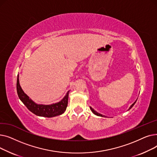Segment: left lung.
<instances>
[{"instance_id": "1", "label": "left lung", "mask_w": 157, "mask_h": 157, "mask_svg": "<svg viewBox=\"0 0 157 157\" xmlns=\"http://www.w3.org/2000/svg\"><path fill=\"white\" fill-rule=\"evenodd\" d=\"M137 99H136V101L132 104L130 107H129V108H128V110H130L132 108V107L134 106V105L136 104V101H137ZM90 109H91V111H92V113L94 114H95V115H97V116H98V117H105V116H104V115H103V114H101V113H98V112H97L96 111H95L92 107H90Z\"/></svg>"}]
</instances>
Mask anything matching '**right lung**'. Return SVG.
<instances>
[{
  "mask_svg": "<svg viewBox=\"0 0 157 157\" xmlns=\"http://www.w3.org/2000/svg\"><path fill=\"white\" fill-rule=\"evenodd\" d=\"M16 90L18 95L21 101L24 104L28 109L39 117L52 118L63 114L67 107L69 91H68L62 99L59 102L45 105L39 104L33 101L31 98L22 90L19 81V75L17 76Z\"/></svg>",
  "mask_w": 157,
  "mask_h": 157,
  "instance_id": "right-lung-1",
  "label": "right lung"
}]
</instances>
